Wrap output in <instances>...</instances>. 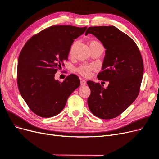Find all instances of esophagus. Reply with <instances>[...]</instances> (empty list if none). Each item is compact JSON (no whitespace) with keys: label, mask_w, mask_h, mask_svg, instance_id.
<instances>
[{"label":"esophagus","mask_w":159,"mask_h":159,"mask_svg":"<svg viewBox=\"0 0 159 159\" xmlns=\"http://www.w3.org/2000/svg\"><path fill=\"white\" fill-rule=\"evenodd\" d=\"M86 84V81L84 80H81V85H84Z\"/></svg>","instance_id":"esophagus-1"}]
</instances>
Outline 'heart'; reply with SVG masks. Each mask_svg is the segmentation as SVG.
I'll use <instances>...</instances> for the list:
<instances>
[{
  "instance_id": "obj_1",
  "label": "heart",
  "mask_w": 159,
  "mask_h": 159,
  "mask_svg": "<svg viewBox=\"0 0 159 159\" xmlns=\"http://www.w3.org/2000/svg\"><path fill=\"white\" fill-rule=\"evenodd\" d=\"M89 46H102L101 44V43L99 42L97 40H91L90 42ZM74 47V44L71 45L70 49L69 54H71L72 52H73V49ZM96 69V66L94 64H84L80 66L78 68H77V71H78L80 74L84 76H89L91 75V71Z\"/></svg>"
}]
</instances>
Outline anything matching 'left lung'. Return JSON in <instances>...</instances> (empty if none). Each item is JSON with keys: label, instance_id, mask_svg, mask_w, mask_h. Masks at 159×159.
Returning <instances> with one entry per match:
<instances>
[{"label": "left lung", "instance_id": "8db88e82", "mask_svg": "<svg viewBox=\"0 0 159 159\" xmlns=\"http://www.w3.org/2000/svg\"><path fill=\"white\" fill-rule=\"evenodd\" d=\"M89 33L97 37L106 49L102 71L98 78L109 84L105 88L99 83L87 81L91 90L88 106L96 117L113 119L137 98L144 71L142 56L132 38L115 26H91L85 35Z\"/></svg>", "mask_w": 159, "mask_h": 159}]
</instances>
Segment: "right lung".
Listing matches in <instances>:
<instances>
[{"label":"right lung","mask_w":159,"mask_h":159,"mask_svg":"<svg viewBox=\"0 0 159 159\" xmlns=\"http://www.w3.org/2000/svg\"><path fill=\"white\" fill-rule=\"evenodd\" d=\"M87 27L52 26L32 36L22 48L18 60L17 84L28 107L41 117L60 113L71 93L80 85L71 74L61 81L55 74L68 60L70 47Z\"/></svg>","instance_id":"1"}]
</instances>
